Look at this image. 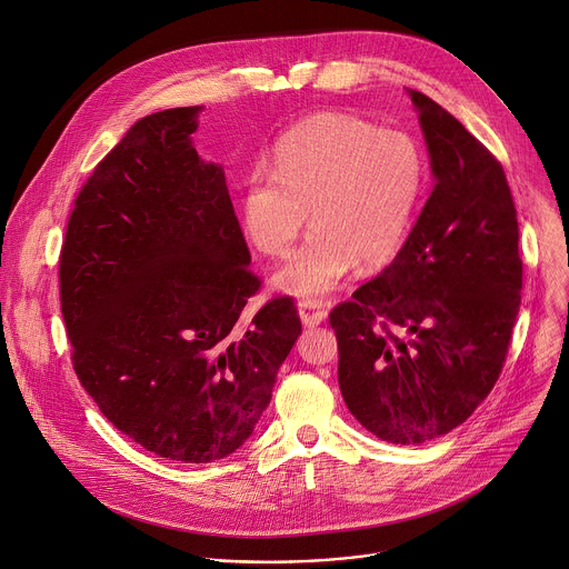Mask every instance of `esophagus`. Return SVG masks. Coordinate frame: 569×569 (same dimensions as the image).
Here are the masks:
<instances>
[{"mask_svg":"<svg viewBox=\"0 0 569 569\" xmlns=\"http://www.w3.org/2000/svg\"><path fill=\"white\" fill-rule=\"evenodd\" d=\"M298 313L305 327H316L327 318V307L320 300H300Z\"/></svg>","mask_w":569,"mask_h":569,"instance_id":"obj_1","label":"esophagus"}]
</instances>
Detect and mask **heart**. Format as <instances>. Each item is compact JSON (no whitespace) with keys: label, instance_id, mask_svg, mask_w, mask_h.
<instances>
[{"label":"heart","instance_id":"1","mask_svg":"<svg viewBox=\"0 0 569 569\" xmlns=\"http://www.w3.org/2000/svg\"><path fill=\"white\" fill-rule=\"evenodd\" d=\"M428 179L421 143L355 113L322 111L293 126L244 181L240 223L264 256H284L309 208L313 229L280 267L276 287L320 298L361 262L377 269L408 240Z\"/></svg>","mask_w":569,"mask_h":569}]
</instances>
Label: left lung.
Listing matches in <instances>:
<instances>
[{
    "instance_id": "obj_1",
    "label": "left lung",
    "mask_w": 569,
    "mask_h": 569,
    "mask_svg": "<svg viewBox=\"0 0 569 569\" xmlns=\"http://www.w3.org/2000/svg\"><path fill=\"white\" fill-rule=\"evenodd\" d=\"M435 186L395 260L329 313L338 386L363 428L423 443L493 390L520 309L513 197L498 159L441 104L406 89Z\"/></svg>"
}]
</instances>
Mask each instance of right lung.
<instances>
[{
  "mask_svg": "<svg viewBox=\"0 0 569 569\" xmlns=\"http://www.w3.org/2000/svg\"><path fill=\"white\" fill-rule=\"evenodd\" d=\"M201 109L128 130L76 197L60 256L82 388L123 435L186 465L253 435L302 331L291 298L240 320L260 280L223 168L192 146Z\"/></svg>",
  "mask_w": 569,
  "mask_h": 569,
  "instance_id": "right-lung-1",
  "label": "right lung"
}]
</instances>
